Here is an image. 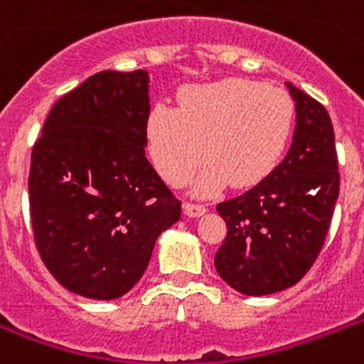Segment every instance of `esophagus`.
<instances>
[{"mask_svg":"<svg viewBox=\"0 0 364 364\" xmlns=\"http://www.w3.org/2000/svg\"><path fill=\"white\" fill-rule=\"evenodd\" d=\"M183 212L187 213L188 218H200V215L206 213V206L196 204V202H185V204H183Z\"/></svg>","mask_w":364,"mask_h":364,"instance_id":"1","label":"esophagus"}]
</instances>
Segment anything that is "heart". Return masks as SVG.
<instances>
[{
    "label": "heart",
    "mask_w": 364,
    "mask_h": 364,
    "mask_svg": "<svg viewBox=\"0 0 364 364\" xmlns=\"http://www.w3.org/2000/svg\"><path fill=\"white\" fill-rule=\"evenodd\" d=\"M296 107L288 93L240 77L191 85L179 93V108L154 105L146 120L152 162L171 185L191 179L196 193L212 194L227 183L252 187L263 181L287 152Z\"/></svg>",
    "instance_id": "obj_1"
}]
</instances>
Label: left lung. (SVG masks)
Listing matches in <instances>:
<instances>
[{
    "mask_svg": "<svg viewBox=\"0 0 364 364\" xmlns=\"http://www.w3.org/2000/svg\"><path fill=\"white\" fill-rule=\"evenodd\" d=\"M292 145L256 187L218 204L227 237L215 254L219 277L246 296L294 287L317 259L340 193L334 129L326 108L292 83Z\"/></svg>",
    "mask_w": 364,
    "mask_h": 364,
    "instance_id": "1",
    "label": "left lung"
}]
</instances>
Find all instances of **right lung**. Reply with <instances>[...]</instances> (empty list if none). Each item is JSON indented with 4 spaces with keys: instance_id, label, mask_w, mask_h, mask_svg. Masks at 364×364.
<instances>
[{
    "instance_id": "add662e5",
    "label": "right lung",
    "mask_w": 364,
    "mask_h": 364,
    "mask_svg": "<svg viewBox=\"0 0 364 364\" xmlns=\"http://www.w3.org/2000/svg\"><path fill=\"white\" fill-rule=\"evenodd\" d=\"M145 70H102L55 102L32 149L30 219L41 262L91 299L129 292L160 232L181 218L145 156Z\"/></svg>"
}]
</instances>
